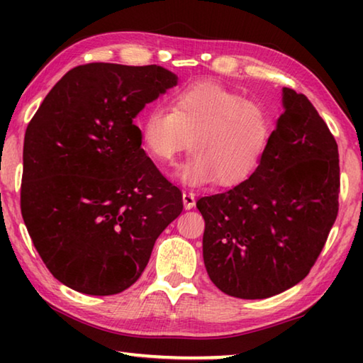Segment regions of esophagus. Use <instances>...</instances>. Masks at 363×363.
<instances>
[{
	"instance_id": "esophagus-1",
	"label": "esophagus",
	"mask_w": 363,
	"mask_h": 363,
	"mask_svg": "<svg viewBox=\"0 0 363 363\" xmlns=\"http://www.w3.org/2000/svg\"><path fill=\"white\" fill-rule=\"evenodd\" d=\"M182 201H184V208H186V210H192V208L195 206V194L189 192V190H184Z\"/></svg>"
}]
</instances>
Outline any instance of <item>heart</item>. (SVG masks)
I'll list each match as a JSON object with an SVG mask.
<instances>
[{
    "label": "heart",
    "instance_id": "b5f03b06",
    "mask_svg": "<svg viewBox=\"0 0 363 363\" xmlns=\"http://www.w3.org/2000/svg\"><path fill=\"white\" fill-rule=\"evenodd\" d=\"M139 130L145 152L158 163L173 162L190 140L192 153L174 173L181 182L203 186L216 179L232 187L259 168L274 123L262 104L219 83L196 82L177 91L169 110L158 104L147 108Z\"/></svg>",
    "mask_w": 363,
    "mask_h": 363
}]
</instances>
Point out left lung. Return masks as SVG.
I'll list each match as a JSON object with an SVG mask.
<instances>
[{"label": "left lung", "mask_w": 363, "mask_h": 363, "mask_svg": "<svg viewBox=\"0 0 363 363\" xmlns=\"http://www.w3.org/2000/svg\"><path fill=\"white\" fill-rule=\"evenodd\" d=\"M284 112L256 173L201 196L203 261L220 291L264 299L299 284L337 216V144L304 94L284 88Z\"/></svg>", "instance_id": "obj_1"}]
</instances>
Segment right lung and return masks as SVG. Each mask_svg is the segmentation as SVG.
<instances>
[{"mask_svg":"<svg viewBox=\"0 0 363 363\" xmlns=\"http://www.w3.org/2000/svg\"><path fill=\"white\" fill-rule=\"evenodd\" d=\"M176 84L160 65H79L28 123L22 218L49 272L72 290L130 288L181 214V190L145 155L133 121Z\"/></svg>","mask_w":363,"mask_h":363,"instance_id":"obj_1","label":"right lung"}]
</instances>
